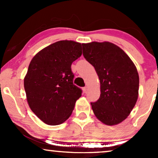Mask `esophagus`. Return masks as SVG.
Segmentation results:
<instances>
[{
    "instance_id": "obj_1",
    "label": "esophagus",
    "mask_w": 158,
    "mask_h": 158,
    "mask_svg": "<svg viewBox=\"0 0 158 158\" xmlns=\"http://www.w3.org/2000/svg\"><path fill=\"white\" fill-rule=\"evenodd\" d=\"M83 91H84V93H86L87 92V87H84V88H82Z\"/></svg>"
}]
</instances>
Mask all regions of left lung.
<instances>
[{
    "label": "left lung",
    "instance_id": "8db88e82",
    "mask_svg": "<svg viewBox=\"0 0 158 158\" xmlns=\"http://www.w3.org/2000/svg\"><path fill=\"white\" fill-rule=\"evenodd\" d=\"M83 56L95 68L100 97L90 102L97 118L114 126L127 118L138 98L139 75L135 64L120 48L108 41L82 44Z\"/></svg>",
    "mask_w": 158,
    "mask_h": 158
}]
</instances>
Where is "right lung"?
<instances>
[{
  "mask_svg": "<svg viewBox=\"0 0 158 158\" xmlns=\"http://www.w3.org/2000/svg\"><path fill=\"white\" fill-rule=\"evenodd\" d=\"M81 44L59 41L49 45L32 58L23 85L32 111L51 126L66 121L81 96L73 85L71 64L81 56Z\"/></svg>",
  "mask_w": 158,
  "mask_h": 158,
  "instance_id": "add662e5",
  "label": "right lung"
}]
</instances>
